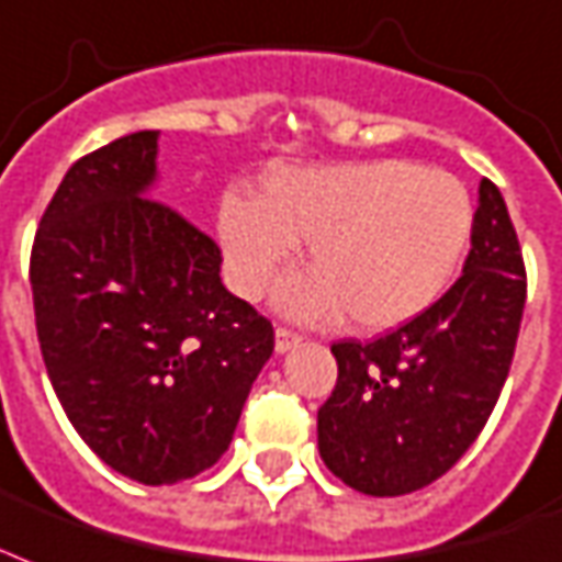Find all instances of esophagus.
Returning <instances> with one entry per match:
<instances>
[{"instance_id":"34e87169","label":"esophagus","mask_w":562,"mask_h":562,"mask_svg":"<svg viewBox=\"0 0 562 562\" xmlns=\"http://www.w3.org/2000/svg\"><path fill=\"white\" fill-rule=\"evenodd\" d=\"M273 341H277V353H285V350L297 348L300 341H303V336L289 327H277V336H273Z\"/></svg>"}]
</instances>
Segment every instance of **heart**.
Returning a JSON list of instances; mask_svg holds the SVG:
<instances>
[{
	"label": "heart",
	"mask_w": 562,
	"mask_h": 562,
	"mask_svg": "<svg viewBox=\"0 0 562 562\" xmlns=\"http://www.w3.org/2000/svg\"><path fill=\"white\" fill-rule=\"evenodd\" d=\"M474 233V203L448 170L404 158L285 170L265 182L262 200L226 194L217 241L226 280L259 297L310 244L315 273L277 294L294 318H333L362 329H392L442 297Z\"/></svg>",
	"instance_id": "heart-1"
}]
</instances>
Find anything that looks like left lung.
Instances as JSON below:
<instances>
[{
  "label": "left lung",
  "mask_w": 562,
  "mask_h": 562,
  "mask_svg": "<svg viewBox=\"0 0 562 562\" xmlns=\"http://www.w3.org/2000/svg\"><path fill=\"white\" fill-rule=\"evenodd\" d=\"M462 277L418 318L333 345L338 380L318 409V451L350 490L395 498L469 451L498 404L528 277L507 203L483 179Z\"/></svg>",
  "instance_id": "obj_1"
}]
</instances>
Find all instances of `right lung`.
Segmentation results:
<instances>
[{"instance_id": "obj_1", "label": "right lung", "mask_w": 562, "mask_h": 562, "mask_svg": "<svg viewBox=\"0 0 562 562\" xmlns=\"http://www.w3.org/2000/svg\"><path fill=\"white\" fill-rule=\"evenodd\" d=\"M158 132L67 170L32 247L46 374L85 445L123 477H196L229 448L273 327L221 282V247L149 196Z\"/></svg>"}]
</instances>
